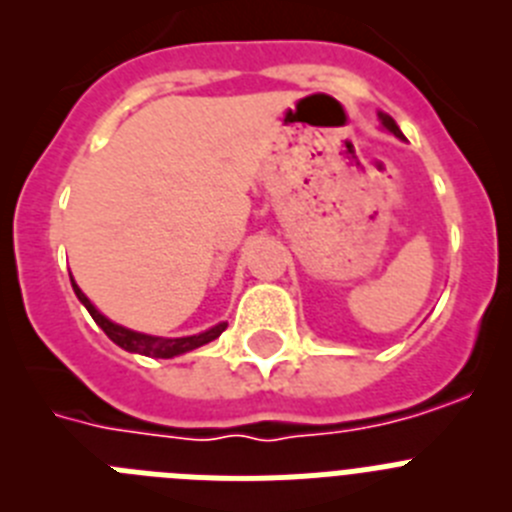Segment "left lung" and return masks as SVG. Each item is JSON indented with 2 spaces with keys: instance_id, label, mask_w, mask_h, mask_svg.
<instances>
[{
  "instance_id": "obj_1",
  "label": "left lung",
  "mask_w": 512,
  "mask_h": 512,
  "mask_svg": "<svg viewBox=\"0 0 512 512\" xmlns=\"http://www.w3.org/2000/svg\"><path fill=\"white\" fill-rule=\"evenodd\" d=\"M379 120H382V125H384V128H387V130H390L392 135H397V138H402L400 128H397V122L392 120L390 115H384V112H379Z\"/></svg>"
}]
</instances>
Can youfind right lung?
I'll use <instances>...</instances> for the list:
<instances>
[{
	"instance_id": "right-lung-1",
	"label": "right lung",
	"mask_w": 512,
	"mask_h": 512,
	"mask_svg": "<svg viewBox=\"0 0 512 512\" xmlns=\"http://www.w3.org/2000/svg\"><path fill=\"white\" fill-rule=\"evenodd\" d=\"M71 287H74L76 297H79V302L89 310V315L94 318V323L99 325V328L107 333V338H110L112 343H117L120 348H125V351H130V354H143V356H153V359H174V356H182L187 354V351H194V348L205 346V343L215 341L220 333H223L225 328H228V323H217L212 325L210 330H205V333H197V336H184V338H158V336H148V333H138V330H130V328H122V325L112 323V320H107L102 315V312L97 310V307L89 302V297L84 295L79 289V284L71 279Z\"/></svg>"
}]
</instances>
